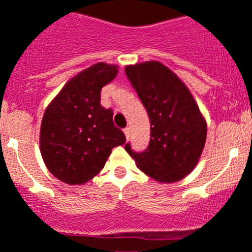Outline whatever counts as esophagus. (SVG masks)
I'll return each mask as SVG.
<instances>
[{"label":"esophagus","mask_w":252,"mask_h":252,"mask_svg":"<svg viewBox=\"0 0 252 252\" xmlns=\"http://www.w3.org/2000/svg\"><path fill=\"white\" fill-rule=\"evenodd\" d=\"M123 131L126 139H129V137H130V128H126Z\"/></svg>","instance_id":"obj_1"}]
</instances>
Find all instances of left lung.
<instances>
[{
	"label": "left lung",
	"instance_id": "obj_1",
	"mask_svg": "<svg viewBox=\"0 0 252 252\" xmlns=\"http://www.w3.org/2000/svg\"><path fill=\"white\" fill-rule=\"evenodd\" d=\"M126 74L150 121V143L143 153L126 145L137 166L158 183H175L199 163L206 121L187 84L158 61L126 65Z\"/></svg>",
	"mask_w": 252,
	"mask_h": 252
}]
</instances>
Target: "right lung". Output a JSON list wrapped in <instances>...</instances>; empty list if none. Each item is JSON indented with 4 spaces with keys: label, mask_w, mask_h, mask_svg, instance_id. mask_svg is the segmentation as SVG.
Segmentation results:
<instances>
[{
    "label": "right lung",
    "mask_w": 252,
    "mask_h": 252,
    "mask_svg": "<svg viewBox=\"0 0 252 252\" xmlns=\"http://www.w3.org/2000/svg\"><path fill=\"white\" fill-rule=\"evenodd\" d=\"M117 74L118 65L95 63L70 78L46 108L39 149L47 169L65 184L88 183L113 148L126 143L113 124V110L100 105V91Z\"/></svg>",
    "instance_id": "add662e5"
}]
</instances>
